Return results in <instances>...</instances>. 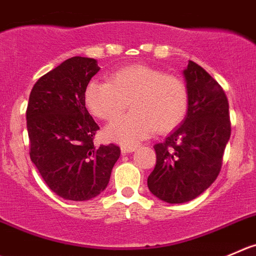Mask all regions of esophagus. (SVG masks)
Returning a JSON list of instances; mask_svg holds the SVG:
<instances>
[{
    "label": "esophagus",
    "instance_id": "esophagus-1",
    "mask_svg": "<svg viewBox=\"0 0 256 256\" xmlns=\"http://www.w3.org/2000/svg\"><path fill=\"white\" fill-rule=\"evenodd\" d=\"M135 150H136V146H128V145L121 146V154H122V155H128V154L134 152Z\"/></svg>",
    "mask_w": 256,
    "mask_h": 256
}]
</instances>
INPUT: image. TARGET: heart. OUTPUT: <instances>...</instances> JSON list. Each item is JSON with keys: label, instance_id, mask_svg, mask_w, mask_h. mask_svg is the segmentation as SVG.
Returning a JSON list of instances; mask_svg holds the SVG:
<instances>
[{"label": "heart", "instance_id": "1", "mask_svg": "<svg viewBox=\"0 0 256 256\" xmlns=\"http://www.w3.org/2000/svg\"><path fill=\"white\" fill-rule=\"evenodd\" d=\"M88 110L112 121L128 108L132 111L106 128V136L132 145L152 135L165 134L182 122L188 111V88L182 80L146 65L115 71L108 81L92 80L85 90Z\"/></svg>", "mask_w": 256, "mask_h": 256}]
</instances>
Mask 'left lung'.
I'll list each match as a JSON object with an SVG mask.
<instances>
[{
    "mask_svg": "<svg viewBox=\"0 0 256 256\" xmlns=\"http://www.w3.org/2000/svg\"><path fill=\"white\" fill-rule=\"evenodd\" d=\"M182 75L188 98L186 116L164 142L154 146L156 165L148 178L151 194L168 204L190 202L216 180L232 132L222 86L192 61Z\"/></svg>",
    "mask_w": 256,
    "mask_h": 256,
    "instance_id": "left-lung-1",
    "label": "left lung"
}]
</instances>
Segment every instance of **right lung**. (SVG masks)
I'll return each mask as SVG.
<instances>
[{
    "label": "right lung",
    "instance_id": "obj_1",
    "mask_svg": "<svg viewBox=\"0 0 256 256\" xmlns=\"http://www.w3.org/2000/svg\"><path fill=\"white\" fill-rule=\"evenodd\" d=\"M100 68L75 56L42 76L26 111L30 158L60 198L85 202L101 194L120 158L118 146L94 145L98 125L85 106V90Z\"/></svg>",
    "mask_w": 256,
    "mask_h": 256
}]
</instances>
